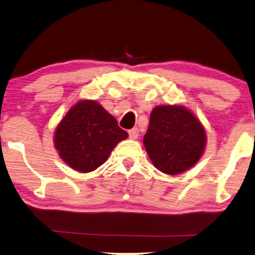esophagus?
<instances>
[{"instance_id": "esophagus-1", "label": "esophagus", "mask_w": 255, "mask_h": 255, "mask_svg": "<svg viewBox=\"0 0 255 255\" xmlns=\"http://www.w3.org/2000/svg\"><path fill=\"white\" fill-rule=\"evenodd\" d=\"M128 136H130L131 139H137L138 136H139V130H138L137 128H131V130L128 131Z\"/></svg>"}]
</instances>
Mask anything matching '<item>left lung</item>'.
<instances>
[{
	"label": "left lung",
	"instance_id": "8db88e82",
	"mask_svg": "<svg viewBox=\"0 0 255 255\" xmlns=\"http://www.w3.org/2000/svg\"><path fill=\"white\" fill-rule=\"evenodd\" d=\"M143 144L156 169L166 175H178L202 157L207 145L206 128L185 106L159 105L152 109Z\"/></svg>",
	"mask_w": 255,
	"mask_h": 255
}]
</instances>
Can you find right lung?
I'll list each match as a JSON object with an SVG mask.
<instances>
[{
	"label": "right lung",
	"instance_id": "1",
	"mask_svg": "<svg viewBox=\"0 0 255 255\" xmlns=\"http://www.w3.org/2000/svg\"><path fill=\"white\" fill-rule=\"evenodd\" d=\"M127 131L96 100L83 99L68 110L56 125L53 143L60 158L79 172H91L108 161Z\"/></svg>",
	"mask_w": 255,
	"mask_h": 255
}]
</instances>
